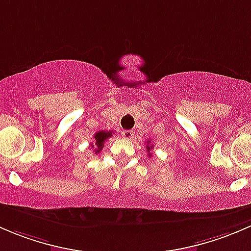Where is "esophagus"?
<instances>
[{"mask_svg":"<svg viewBox=\"0 0 251 251\" xmlns=\"http://www.w3.org/2000/svg\"><path fill=\"white\" fill-rule=\"evenodd\" d=\"M133 136H135V132L132 130H126L123 132V137L126 140H131V138H133Z\"/></svg>","mask_w":251,"mask_h":251,"instance_id":"esophagus-1","label":"esophagus"}]
</instances>
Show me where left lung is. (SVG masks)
<instances>
[{"label":"left lung","mask_w":251,"mask_h":251,"mask_svg":"<svg viewBox=\"0 0 251 251\" xmlns=\"http://www.w3.org/2000/svg\"><path fill=\"white\" fill-rule=\"evenodd\" d=\"M149 143H151V141L148 142V144H147V146H146V148H147V151H148V155L151 156V149L153 148V146H149Z\"/></svg>","instance_id":"left-lung-1"}]
</instances>
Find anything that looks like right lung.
I'll return each instance as SVG.
<instances>
[{
    "mask_svg": "<svg viewBox=\"0 0 251 251\" xmlns=\"http://www.w3.org/2000/svg\"><path fill=\"white\" fill-rule=\"evenodd\" d=\"M113 131H104V130H102V131H98L97 133H96L95 135V144H91V147H92V148H94V146H96V148L95 149V154H97V153H100V151H102V148H103V146H104V142L108 140V138L110 137L111 135H113Z\"/></svg>",
    "mask_w": 251,
    "mask_h": 251,
    "instance_id": "1",
    "label": "right lung"
}]
</instances>
